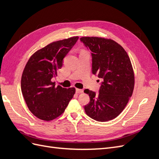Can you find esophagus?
<instances>
[{"mask_svg": "<svg viewBox=\"0 0 159 159\" xmlns=\"http://www.w3.org/2000/svg\"><path fill=\"white\" fill-rule=\"evenodd\" d=\"M75 91H76V93H83V92H84V90H83V89H78V88H76Z\"/></svg>", "mask_w": 159, "mask_h": 159, "instance_id": "34e87169", "label": "esophagus"}]
</instances>
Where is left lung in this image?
<instances>
[{
  "label": "left lung",
  "mask_w": 159,
  "mask_h": 159,
  "mask_svg": "<svg viewBox=\"0 0 159 159\" xmlns=\"http://www.w3.org/2000/svg\"><path fill=\"white\" fill-rule=\"evenodd\" d=\"M80 40L91 52L92 73L103 80L98 94L84 90L90 98L85 111L95 121H110L123 111L133 94L134 75L131 60L123 48L111 39L84 36Z\"/></svg>",
  "instance_id": "obj_1"
}]
</instances>
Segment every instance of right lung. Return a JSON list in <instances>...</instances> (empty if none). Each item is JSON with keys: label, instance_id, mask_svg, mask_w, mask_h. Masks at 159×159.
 I'll list each match as a JSON object with an SVG mask.
<instances>
[{"label": "right lung", "instance_id": "add662e5", "mask_svg": "<svg viewBox=\"0 0 159 159\" xmlns=\"http://www.w3.org/2000/svg\"><path fill=\"white\" fill-rule=\"evenodd\" d=\"M78 36L53 42L31 56L24 69L21 90L32 113L50 121L64 112L75 93V88L55 86L52 78L63 65V59L78 40Z\"/></svg>", "mask_w": 159, "mask_h": 159}]
</instances>
